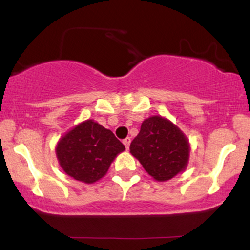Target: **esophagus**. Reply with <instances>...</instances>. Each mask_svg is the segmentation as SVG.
Listing matches in <instances>:
<instances>
[{
    "label": "esophagus",
    "mask_w": 250,
    "mask_h": 250,
    "mask_svg": "<svg viewBox=\"0 0 250 250\" xmlns=\"http://www.w3.org/2000/svg\"><path fill=\"white\" fill-rule=\"evenodd\" d=\"M123 143H124V146H126V149L128 150L129 145H131V138H126L125 140H123Z\"/></svg>",
    "instance_id": "obj_1"
}]
</instances>
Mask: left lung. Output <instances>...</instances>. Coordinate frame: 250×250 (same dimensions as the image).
<instances>
[{
  "label": "left lung",
  "instance_id": "8db88e82",
  "mask_svg": "<svg viewBox=\"0 0 250 250\" xmlns=\"http://www.w3.org/2000/svg\"><path fill=\"white\" fill-rule=\"evenodd\" d=\"M129 150L156 181L170 180L182 173L190 157V143L186 134L162 116H151L142 122Z\"/></svg>",
  "mask_w": 250,
  "mask_h": 250
}]
</instances>
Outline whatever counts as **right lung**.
<instances>
[{"label":"right lung","instance_id":"right-lung-1","mask_svg":"<svg viewBox=\"0 0 250 250\" xmlns=\"http://www.w3.org/2000/svg\"><path fill=\"white\" fill-rule=\"evenodd\" d=\"M124 150V145L110 129L87 119L61 136L56 155L67 175L91 184L107 174L111 163Z\"/></svg>","mask_w":250,"mask_h":250}]
</instances>
